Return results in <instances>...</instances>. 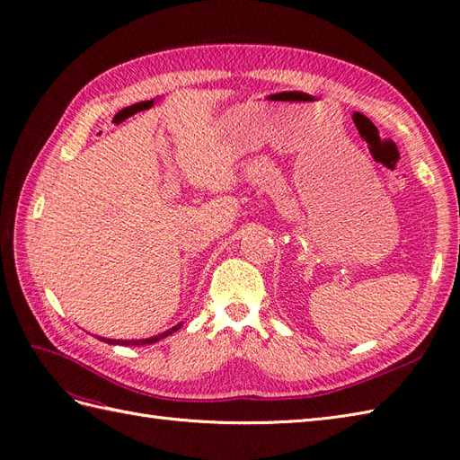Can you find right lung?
Here are the masks:
<instances>
[{"label":"right lung","mask_w":460,"mask_h":460,"mask_svg":"<svg viewBox=\"0 0 460 460\" xmlns=\"http://www.w3.org/2000/svg\"><path fill=\"white\" fill-rule=\"evenodd\" d=\"M180 326H182V324H176L174 328H171V330H166V332L159 333V336H155V338H147V340L122 341V340H105V338H103V341H107V343H117V345H146V343H155V341H159V340H163V338H166V336H171V333H174L176 330H180Z\"/></svg>","instance_id":"add662e5"}]
</instances>
